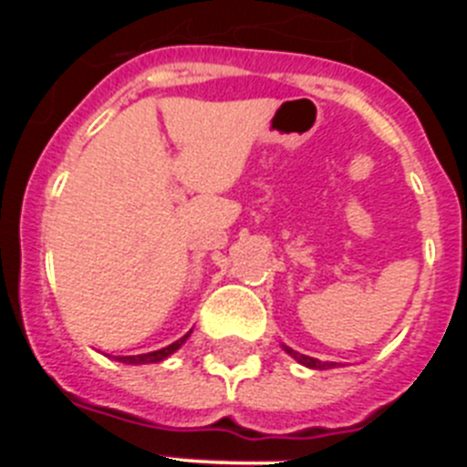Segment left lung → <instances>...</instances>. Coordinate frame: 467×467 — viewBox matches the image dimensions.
Returning <instances> with one entry per match:
<instances>
[{
    "instance_id": "8db88e82",
    "label": "left lung",
    "mask_w": 467,
    "mask_h": 467,
    "mask_svg": "<svg viewBox=\"0 0 467 467\" xmlns=\"http://www.w3.org/2000/svg\"><path fill=\"white\" fill-rule=\"evenodd\" d=\"M287 353H290L292 358H295L296 362H301L304 367H311V369H332V367H337V362H320L316 360V358H308V356H301V353H296V350L287 348V346H283Z\"/></svg>"
}]
</instances>
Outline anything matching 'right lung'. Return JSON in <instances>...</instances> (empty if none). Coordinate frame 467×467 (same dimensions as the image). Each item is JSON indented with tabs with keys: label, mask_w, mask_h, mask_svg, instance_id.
<instances>
[{
	"label": "right lung",
	"mask_w": 467,
	"mask_h": 467,
	"mask_svg": "<svg viewBox=\"0 0 467 467\" xmlns=\"http://www.w3.org/2000/svg\"><path fill=\"white\" fill-rule=\"evenodd\" d=\"M189 334H192V332H189ZM189 334H184L182 339H177L175 344L166 346V348L151 350V353H142V356H121V358H117V360H119V362H126V365H150V362L166 360L168 356H172V353H175V350L180 348V346H182L184 341H187Z\"/></svg>",
	"instance_id": "right-lung-1"
}]
</instances>
